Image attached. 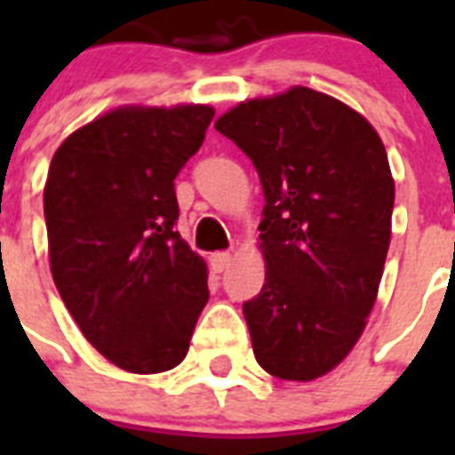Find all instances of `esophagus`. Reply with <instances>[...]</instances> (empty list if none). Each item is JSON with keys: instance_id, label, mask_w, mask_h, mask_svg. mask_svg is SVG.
<instances>
[{"instance_id": "1", "label": "esophagus", "mask_w": 455, "mask_h": 455, "mask_svg": "<svg viewBox=\"0 0 455 455\" xmlns=\"http://www.w3.org/2000/svg\"><path fill=\"white\" fill-rule=\"evenodd\" d=\"M228 264H231V255H228V252H214V255H210V267H212V271H217V274H221V271L227 269Z\"/></svg>"}]
</instances>
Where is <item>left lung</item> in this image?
<instances>
[{
  "mask_svg": "<svg viewBox=\"0 0 455 455\" xmlns=\"http://www.w3.org/2000/svg\"><path fill=\"white\" fill-rule=\"evenodd\" d=\"M264 188L267 278L243 304L252 352L281 380L321 378L352 352L378 298L395 179L378 132L307 87L252 99L214 123Z\"/></svg>",
  "mask_w": 455,
  "mask_h": 455,
  "instance_id": "1",
  "label": "left lung"
}]
</instances>
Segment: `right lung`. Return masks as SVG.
Masks as SVG:
<instances>
[{
  "instance_id": "1",
  "label": "right lung",
  "mask_w": 455,
  "mask_h": 455,
  "mask_svg": "<svg viewBox=\"0 0 455 455\" xmlns=\"http://www.w3.org/2000/svg\"><path fill=\"white\" fill-rule=\"evenodd\" d=\"M210 106L110 110L53 153L44 220L53 283L82 335L130 373L181 363L207 304V267L179 235L174 179Z\"/></svg>"
}]
</instances>
